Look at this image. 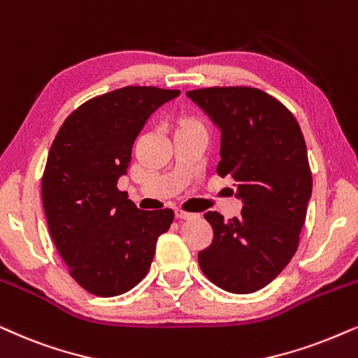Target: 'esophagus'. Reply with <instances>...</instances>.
Here are the masks:
<instances>
[{
    "label": "esophagus",
    "instance_id": "34e87169",
    "mask_svg": "<svg viewBox=\"0 0 358 358\" xmlns=\"http://www.w3.org/2000/svg\"><path fill=\"white\" fill-rule=\"evenodd\" d=\"M176 217L180 220H187V219H194V217H196V213H190V212L182 210V208H178V210H176Z\"/></svg>",
    "mask_w": 358,
    "mask_h": 358
}]
</instances>
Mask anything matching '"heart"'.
<instances>
[{"label":"heart","mask_w":358,"mask_h":358,"mask_svg":"<svg viewBox=\"0 0 358 358\" xmlns=\"http://www.w3.org/2000/svg\"><path fill=\"white\" fill-rule=\"evenodd\" d=\"M190 124H199V123H190Z\"/></svg>","instance_id":"b5f03b06"}]
</instances>
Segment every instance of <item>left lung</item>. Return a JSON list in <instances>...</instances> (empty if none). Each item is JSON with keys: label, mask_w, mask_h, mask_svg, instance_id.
I'll use <instances>...</instances> for the list:
<instances>
[{"label": "left lung", "mask_w": 358, "mask_h": 358, "mask_svg": "<svg viewBox=\"0 0 358 358\" xmlns=\"http://www.w3.org/2000/svg\"><path fill=\"white\" fill-rule=\"evenodd\" d=\"M220 129L217 174L234 180L241 215L224 222L207 212L210 247L199 266L213 285L235 294L262 289L294 257L313 192L299 123L281 101L252 87L187 92Z\"/></svg>", "instance_id": "obj_1"}]
</instances>
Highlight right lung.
<instances>
[{"mask_svg":"<svg viewBox=\"0 0 358 358\" xmlns=\"http://www.w3.org/2000/svg\"><path fill=\"white\" fill-rule=\"evenodd\" d=\"M179 90L123 87L73 110L43 174V206L55 248L83 289L100 298L133 289L150 271L171 208L139 210L117 187L148 118Z\"/></svg>","mask_w":358,"mask_h":358,"instance_id":"right-lung-1","label":"right lung"}]
</instances>
